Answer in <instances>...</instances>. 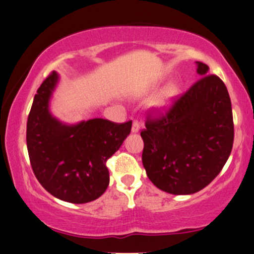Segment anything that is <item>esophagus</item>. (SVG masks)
Masks as SVG:
<instances>
[{
	"mask_svg": "<svg viewBox=\"0 0 254 254\" xmlns=\"http://www.w3.org/2000/svg\"><path fill=\"white\" fill-rule=\"evenodd\" d=\"M139 127H140V124L137 121H135L132 123V127H131V131H132L133 133H137L139 131Z\"/></svg>",
	"mask_w": 254,
	"mask_h": 254,
	"instance_id": "obj_1",
	"label": "esophagus"
}]
</instances>
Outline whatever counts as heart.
<instances>
[{"instance_id":"b5f03b06","label":"heart","mask_w":254,"mask_h":254,"mask_svg":"<svg viewBox=\"0 0 254 254\" xmlns=\"http://www.w3.org/2000/svg\"><path fill=\"white\" fill-rule=\"evenodd\" d=\"M180 94V86L176 82H172V84L167 85L160 93L155 97V99L151 103V109L154 111L162 114L166 112L168 109L172 106V104L175 102L177 96Z\"/></svg>"}]
</instances>
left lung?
I'll return each instance as SVG.
<instances>
[{
    "instance_id": "1",
    "label": "left lung",
    "mask_w": 254,
    "mask_h": 254,
    "mask_svg": "<svg viewBox=\"0 0 254 254\" xmlns=\"http://www.w3.org/2000/svg\"><path fill=\"white\" fill-rule=\"evenodd\" d=\"M200 79L166 115L148 118L140 132L142 161L149 180L161 190L189 195L221 172L234 139L232 104L224 81L196 61Z\"/></svg>"
}]
</instances>
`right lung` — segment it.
I'll use <instances>...</instances> for the list:
<instances>
[{"label":"right lung","mask_w":254,"mask_h":254,"mask_svg":"<svg viewBox=\"0 0 254 254\" xmlns=\"http://www.w3.org/2000/svg\"><path fill=\"white\" fill-rule=\"evenodd\" d=\"M59 74L53 72L38 88L28 122L27 149L38 181L48 193L71 203L102 196L110 175L106 161L129 136L131 124L93 118L66 124L50 111Z\"/></svg>","instance_id":"1"}]
</instances>
